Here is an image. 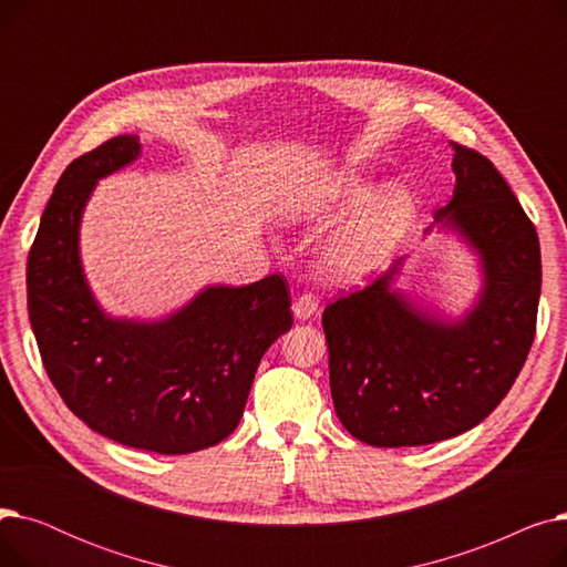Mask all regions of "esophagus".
I'll use <instances>...</instances> for the list:
<instances>
[{"label":"esophagus","mask_w":567,"mask_h":567,"mask_svg":"<svg viewBox=\"0 0 567 567\" xmlns=\"http://www.w3.org/2000/svg\"><path fill=\"white\" fill-rule=\"evenodd\" d=\"M291 310H293V317H296V319H299V321H308L310 317L317 315L319 303H317V299H315L312 293H303V296H299V299L293 301Z\"/></svg>","instance_id":"obj_1"}]
</instances>
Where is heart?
Returning a JSON list of instances; mask_svg holds the SVG:
<instances>
[{
  "instance_id": "b5f03b06",
  "label": "heart",
  "mask_w": 567,
  "mask_h": 567,
  "mask_svg": "<svg viewBox=\"0 0 567 567\" xmlns=\"http://www.w3.org/2000/svg\"><path fill=\"white\" fill-rule=\"evenodd\" d=\"M359 169L340 167L319 174L291 190L282 202V218L291 225L317 223L336 214L361 208L340 227L319 252V274L329 280H363L389 261L415 218L413 193L402 184L379 190Z\"/></svg>"
}]
</instances>
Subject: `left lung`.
I'll return each instance as SVG.
<instances>
[{
    "instance_id": "obj_1",
    "label": "left lung",
    "mask_w": 567,
    "mask_h": 567,
    "mask_svg": "<svg viewBox=\"0 0 567 567\" xmlns=\"http://www.w3.org/2000/svg\"><path fill=\"white\" fill-rule=\"evenodd\" d=\"M455 188L425 229L453 234L481 287L460 315L395 287L406 257L372 287L323 310L331 395L351 436L379 449L468 432L508 395L538 317L540 241L505 178L455 144Z\"/></svg>"
}]
</instances>
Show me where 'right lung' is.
<instances>
[{
    "mask_svg": "<svg viewBox=\"0 0 567 567\" xmlns=\"http://www.w3.org/2000/svg\"><path fill=\"white\" fill-rule=\"evenodd\" d=\"M140 156V137L118 135L64 169L27 259L29 321L50 381L82 423L128 449L186 455L236 430L261 355L293 319L280 276L206 285L158 319L99 303L80 255L82 216L101 178Z\"/></svg>",
    "mask_w": 567,
    "mask_h": 567,
    "instance_id": "1",
    "label": "right lung"
}]
</instances>
